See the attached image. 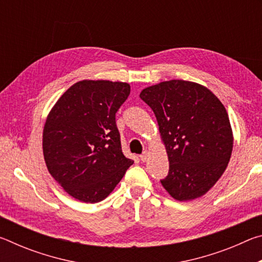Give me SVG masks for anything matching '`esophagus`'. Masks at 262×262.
Segmentation results:
<instances>
[{"label":"esophagus","mask_w":262,"mask_h":262,"mask_svg":"<svg viewBox=\"0 0 262 262\" xmlns=\"http://www.w3.org/2000/svg\"><path fill=\"white\" fill-rule=\"evenodd\" d=\"M148 157H149V152H148V151H144V152L142 154L141 156H140V158H141V161H142V162H147Z\"/></svg>","instance_id":"esophagus-1"}]
</instances>
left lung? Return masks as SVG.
Returning <instances> with one entry per match:
<instances>
[{"label":"left lung","instance_id":"obj_1","mask_svg":"<svg viewBox=\"0 0 262 262\" xmlns=\"http://www.w3.org/2000/svg\"><path fill=\"white\" fill-rule=\"evenodd\" d=\"M156 115L170 168L161 184L174 200L201 198L219 181L233 148L224 105L201 84L171 79L143 89Z\"/></svg>","mask_w":262,"mask_h":262}]
</instances>
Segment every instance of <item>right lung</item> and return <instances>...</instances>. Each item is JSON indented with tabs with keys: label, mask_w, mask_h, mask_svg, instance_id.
Instances as JSON below:
<instances>
[{
	"label": "right lung",
	"mask_w": 262,
	"mask_h": 262,
	"mask_svg": "<svg viewBox=\"0 0 262 262\" xmlns=\"http://www.w3.org/2000/svg\"><path fill=\"white\" fill-rule=\"evenodd\" d=\"M130 94L125 82L83 79L62 95L42 130L46 166L70 196L85 203L107 198L133 163L121 150L115 113Z\"/></svg>",
	"instance_id": "obj_1"
}]
</instances>
